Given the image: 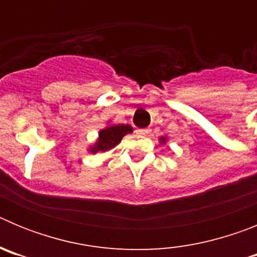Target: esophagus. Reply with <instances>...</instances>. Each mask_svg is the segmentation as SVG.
Segmentation results:
<instances>
[{"mask_svg": "<svg viewBox=\"0 0 257 257\" xmlns=\"http://www.w3.org/2000/svg\"><path fill=\"white\" fill-rule=\"evenodd\" d=\"M136 133L140 134V135H148V134H151V128H148V127L147 128H138Z\"/></svg>", "mask_w": 257, "mask_h": 257, "instance_id": "obj_1", "label": "esophagus"}]
</instances>
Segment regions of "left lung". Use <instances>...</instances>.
I'll return each mask as SVG.
<instances>
[{
    "label": "left lung",
    "mask_w": 257,
    "mask_h": 257,
    "mask_svg": "<svg viewBox=\"0 0 257 257\" xmlns=\"http://www.w3.org/2000/svg\"><path fill=\"white\" fill-rule=\"evenodd\" d=\"M160 142L162 143V144H166V138H160Z\"/></svg>",
    "instance_id": "left-lung-1"
}]
</instances>
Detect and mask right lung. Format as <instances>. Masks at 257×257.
<instances>
[{"label": "right lung", "mask_w": 257, "mask_h": 257, "mask_svg": "<svg viewBox=\"0 0 257 257\" xmlns=\"http://www.w3.org/2000/svg\"><path fill=\"white\" fill-rule=\"evenodd\" d=\"M133 133V127L130 124H110L103 130L99 131V138L88 151L91 153L97 152L110 151L121 143L122 138L127 134Z\"/></svg>", "instance_id": "right-lung-1"}]
</instances>
